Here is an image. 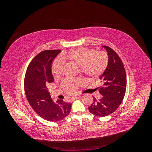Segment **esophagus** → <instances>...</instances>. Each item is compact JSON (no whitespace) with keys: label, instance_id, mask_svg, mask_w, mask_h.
<instances>
[{"label":"esophagus","instance_id":"obj_1","mask_svg":"<svg viewBox=\"0 0 152 152\" xmlns=\"http://www.w3.org/2000/svg\"><path fill=\"white\" fill-rule=\"evenodd\" d=\"M79 98H80L79 96H75V97H73V98H72L70 99V100H75V99H77Z\"/></svg>","mask_w":152,"mask_h":152}]
</instances>
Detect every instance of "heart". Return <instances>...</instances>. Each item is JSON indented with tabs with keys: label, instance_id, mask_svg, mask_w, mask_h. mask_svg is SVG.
I'll return each mask as SVG.
<instances>
[{
	"label": "heart",
	"instance_id": "b5f03b06",
	"mask_svg": "<svg viewBox=\"0 0 152 152\" xmlns=\"http://www.w3.org/2000/svg\"><path fill=\"white\" fill-rule=\"evenodd\" d=\"M68 60L79 66L80 72L89 79H95L102 75L108 64V58L104 51L96 52L94 49L85 48L71 50L55 59L51 66V73L55 79L60 77L64 66V61ZM82 83L80 79H65L61 87L67 94H73Z\"/></svg>",
	"mask_w": 152,
	"mask_h": 152
}]
</instances>
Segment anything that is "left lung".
<instances>
[{
    "label": "left lung",
    "mask_w": 152,
    "mask_h": 152,
    "mask_svg": "<svg viewBox=\"0 0 152 152\" xmlns=\"http://www.w3.org/2000/svg\"><path fill=\"white\" fill-rule=\"evenodd\" d=\"M108 52V64L100 77L103 85L98 87L103 96L100 99L93 97V103L89 111L98 117H105L113 113L122 102L125 96L127 79L124 64L118 55L108 46H104Z\"/></svg>",
    "instance_id": "left-lung-1"
}]
</instances>
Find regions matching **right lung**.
<instances>
[{"instance_id": "obj_1", "label": "right lung", "mask_w": 152, "mask_h": 152, "mask_svg": "<svg viewBox=\"0 0 152 152\" xmlns=\"http://www.w3.org/2000/svg\"><path fill=\"white\" fill-rule=\"evenodd\" d=\"M61 50H45L32 59L27 67L24 88L27 100L34 112L45 120L56 122L70 113L72 104L58 100L56 103L48 92L47 85L54 81L51 63Z\"/></svg>"}]
</instances>
